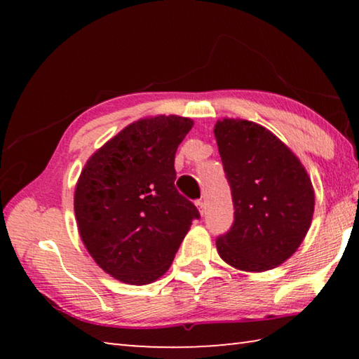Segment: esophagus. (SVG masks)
<instances>
[{"mask_svg": "<svg viewBox=\"0 0 359 359\" xmlns=\"http://www.w3.org/2000/svg\"><path fill=\"white\" fill-rule=\"evenodd\" d=\"M196 205H198L199 212H201V215H204L205 214V204L201 201V199H199V201H196Z\"/></svg>", "mask_w": 359, "mask_h": 359, "instance_id": "obj_1", "label": "esophagus"}]
</instances>
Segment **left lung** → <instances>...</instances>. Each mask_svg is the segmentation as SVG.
I'll return each mask as SVG.
<instances>
[{
  "instance_id": "1",
  "label": "left lung",
  "mask_w": 359,
  "mask_h": 359,
  "mask_svg": "<svg viewBox=\"0 0 359 359\" xmlns=\"http://www.w3.org/2000/svg\"><path fill=\"white\" fill-rule=\"evenodd\" d=\"M214 133L234 205L233 224L217 238L218 255L236 269L269 271L311 228L312 182L293 151L261 125L224 118Z\"/></svg>"
}]
</instances>
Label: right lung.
Wrapping results in <instances>:
<instances>
[{"instance_id": "1", "label": "right lung", "mask_w": 359, "mask_h": 359, "mask_svg": "<svg viewBox=\"0 0 359 359\" xmlns=\"http://www.w3.org/2000/svg\"><path fill=\"white\" fill-rule=\"evenodd\" d=\"M193 121L144 118L92 155L79 177V233L101 269L145 285L169 269L199 212L174 185V158Z\"/></svg>"}]
</instances>
